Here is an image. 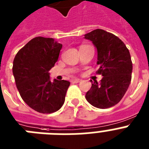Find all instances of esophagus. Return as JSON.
Instances as JSON below:
<instances>
[{"mask_svg":"<svg viewBox=\"0 0 149 149\" xmlns=\"http://www.w3.org/2000/svg\"><path fill=\"white\" fill-rule=\"evenodd\" d=\"M81 79H72L71 82H72V83H78V82H81Z\"/></svg>","mask_w":149,"mask_h":149,"instance_id":"1","label":"esophagus"}]
</instances>
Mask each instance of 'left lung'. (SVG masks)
I'll return each instance as SVG.
<instances>
[{
    "label": "left lung",
    "instance_id": "obj_1",
    "mask_svg": "<svg viewBox=\"0 0 149 149\" xmlns=\"http://www.w3.org/2000/svg\"><path fill=\"white\" fill-rule=\"evenodd\" d=\"M98 51L97 74L103 77L99 83L92 82L86 95L92 106L101 109L113 107L120 102L130 84L132 63L130 51L117 36L103 29L93 30L85 35Z\"/></svg>",
    "mask_w": 149,
    "mask_h": 149
}]
</instances>
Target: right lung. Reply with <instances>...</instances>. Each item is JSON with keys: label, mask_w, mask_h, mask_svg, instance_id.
Segmentation results:
<instances>
[{"label": "right lung", "mask_w": 149, "mask_h": 149, "mask_svg": "<svg viewBox=\"0 0 149 149\" xmlns=\"http://www.w3.org/2000/svg\"><path fill=\"white\" fill-rule=\"evenodd\" d=\"M62 45L52 38L36 37L15 56L13 73L22 100L42 113L56 112L63 106L70 82H51L49 70L59 57Z\"/></svg>", "instance_id": "obj_1"}]
</instances>
